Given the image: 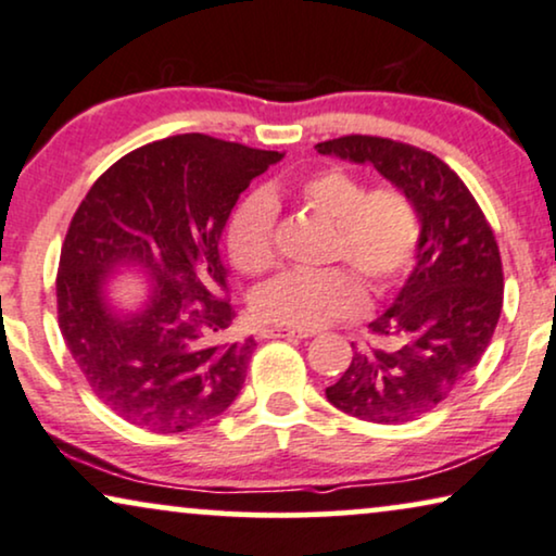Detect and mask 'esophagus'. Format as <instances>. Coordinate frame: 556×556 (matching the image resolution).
Instances as JSON below:
<instances>
[{"mask_svg":"<svg viewBox=\"0 0 556 556\" xmlns=\"http://www.w3.org/2000/svg\"><path fill=\"white\" fill-rule=\"evenodd\" d=\"M307 330H294L285 326H266L262 328V339H307Z\"/></svg>","mask_w":556,"mask_h":556,"instance_id":"obj_1","label":"esophagus"}]
</instances>
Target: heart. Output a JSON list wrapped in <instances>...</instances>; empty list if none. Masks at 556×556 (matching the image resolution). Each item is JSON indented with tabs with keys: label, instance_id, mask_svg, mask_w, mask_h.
<instances>
[{
	"label": "heart",
	"instance_id": "1",
	"mask_svg": "<svg viewBox=\"0 0 556 556\" xmlns=\"http://www.w3.org/2000/svg\"><path fill=\"white\" fill-rule=\"evenodd\" d=\"M300 194L323 215L333 217L330 258L351 264V269H287L258 287L251 307L266 323L313 330L364 311L367 292L361 276L371 292L382 294L413 269L420 249V215L416 202L400 187L367 189L356 174L341 166L311 174L300 185ZM274 226L277 202L269 192H251L238 202L226 228L228 256L236 269L251 277L271 269L277 258Z\"/></svg>",
	"mask_w": 556,
	"mask_h": 556
}]
</instances>
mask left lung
Masks as SVG:
<instances>
[{
	"mask_svg": "<svg viewBox=\"0 0 556 556\" xmlns=\"http://www.w3.org/2000/svg\"><path fill=\"white\" fill-rule=\"evenodd\" d=\"M323 156L375 166L416 202L420 249L392 305L369 323L392 349H356L326 388L330 405L369 424H407L439 407L480 364L503 311L493 228L465 181L433 153L377 136L315 146Z\"/></svg>",
	"mask_w": 556,
	"mask_h": 556,
	"instance_id": "left-lung-1",
	"label": "left lung"
}]
</instances>
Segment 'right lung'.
Instances as JSON below:
<instances>
[{
    "instance_id": "add662e5",
    "label": "right lung",
    "mask_w": 556,
    "mask_h": 556,
    "mask_svg": "<svg viewBox=\"0 0 556 556\" xmlns=\"http://www.w3.org/2000/svg\"><path fill=\"white\" fill-rule=\"evenodd\" d=\"M285 153L202 132L140 146L91 185L61 249L59 328L91 392L128 424L179 433L226 413L256 341H230L223 228L251 179ZM152 279L138 314L106 302V279Z\"/></svg>"
}]
</instances>
